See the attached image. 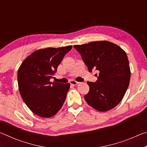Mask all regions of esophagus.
Segmentation results:
<instances>
[{
    "instance_id": "34e87169",
    "label": "esophagus",
    "mask_w": 147,
    "mask_h": 147,
    "mask_svg": "<svg viewBox=\"0 0 147 147\" xmlns=\"http://www.w3.org/2000/svg\"><path fill=\"white\" fill-rule=\"evenodd\" d=\"M70 84H71V85H73V86H76L77 84H80V82H76L75 80H71L70 81Z\"/></svg>"
}]
</instances>
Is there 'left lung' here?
<instances>
[{"mask_svg":"<svg viewBox=\"0 0 147 147\" xmlns=\"http://www.w3.org/2000/svg\"><path fill=\"white\" fill-rule=\"evenodd\" d=\"M74 47L81 54L89 72L93 68L99 71L96 82H87L89 86V93L84 96L87 103L99 111L115 108L124 97L130 83V65L125 51L108 41Z\"/></svg>","mask_w":147,"mask_h":147,"instance_id":"1","label":"left lung"}]
</instances>
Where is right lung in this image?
Listing matches in <instances>:
<instances>
[{
	"mask_svg": "<svg viewBox=\"0 0 147 147\" xmlns=\"http://www.w3.org/2000/svg\"><path fill=\"white\" fill-rule=\"evenodd\" d=\"M72 47L69 45L38 50L20 65L17 73L20 94L24 103L36 115L51 117L63 106L70 84L51 82L50 79Z\"/></svg>",
	"mask_w": 147,
	"mask_h": 147,
	"instance_id": "obj_1",
	"label": "right lung"
}]
</instances>
